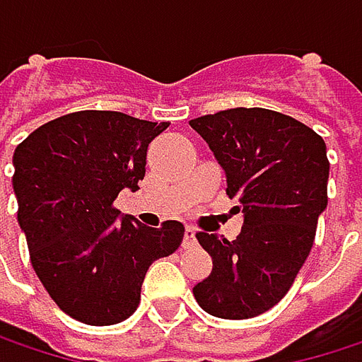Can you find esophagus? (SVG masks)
Wrapping results in <instances>:
<instances>
[{
    "label": "esophagus",
    "mask_w": 362,
    "mask_h": 362,
    "mask_svg": "<svg viewBox=\"0 0 362 362\" xmlns=\"http://www.w3.org/2000/svg\"><path fill=\"white\" fill-rule=\"evenodd\" d=\"M194 241H197V230L192 226H186V230H184V247L192 245Z\"/></svg>",
    "instance_id": "obj_1"
}]
</instances>
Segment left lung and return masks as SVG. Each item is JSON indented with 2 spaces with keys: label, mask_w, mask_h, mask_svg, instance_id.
<instances>
[{
  "label": "left lung",
  "mask_w": 362,
  "mask_h": 362,
  "mask_svg": "<svg viewBox=\"0 0 362 362\" xmlns=\"http://www.w3.org/2000/svg\"><path fill=\"white\" fill-rule=\"evenodd\" d=\"M190 127L243 211L235 241L197 235L214 268L192 293L214 317L252 319L281 302L313 250L327 207V146L308 125L268 109L220 110L190 119Z\"/></svg>",
  "instance_id": "obj_1"
}]
</instances>
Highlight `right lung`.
<instances>
[{
  "instance_id": "right-lung-1",
  "label": "right lung",
  "mask_w": 362,
  "mask_h": 362,
  "mask_svg": "<svg viewBox=\"0 0 362 362\" xmlns=\"http://www.w3.org/2000/svg\"><path fill=\"white\" fill-rule=\"evenodd\" d=\"M168 125L79 110L37 127L14 151L18 224L35 274L58 308L86 325L132 317L148 266L180 247L182 222L151 228L112 207L123 188L138 190L146 148Z\"/></svg>"
}]
</instances>
